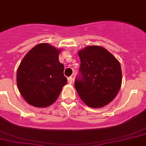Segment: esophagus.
<instances>
[{
    "mask_svg": "<svg viewBox=\"0 0 146 146\" xmlns=\"http://www.w3.org/2000/svg\"><path fill=\"white\" fill-rule=\"evenodd\" d=\"M68 83L70 84H71L73 83V78H72V77H69V78H68Z\"/></svg>",
    "mask_w": 146,
    "mask_h": 146,
    "instance_id": "obj_1",
    "label": "esophagus"
}]
</instances>
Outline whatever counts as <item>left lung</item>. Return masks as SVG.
I'll return each mask as SVG.
<instances>
[{
	"mask_svg": "<svg viewBox=\"0 0 146 146\" xmlns=\"http://www.w3.org/2000/svg\"><path fill=\"white\" fill-rule=\"evenodd\" d=\"M81 64L75 87L88 106L101 108L117 96L122 83L117 59L104 48L90 45L78 51Z\"/></svg>",
	"mask_w": 146,
	"mask_h": 146,
	"instance_id": "1",
	"label": "left lung"
}]
</instances>
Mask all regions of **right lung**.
Instances as JSON below:
<instances>
[{
	"label": "right lung",
	"instance_id": "right-lung-1",
	"mask_svg": "<svg viewBox=\"0 0 146 146\" xmlns=\"http://www.w3.org/2000/svg\"><path fill=\"white\" fill-rule=\"evenodd\" d=\"M61 52L48 43L36 45L21 61L17 72V87L29 104L46 107L54 103L67 84Z\"/></svg>",
	"mask_w": 146,
	"mask_h": 146
}]
</instances>
